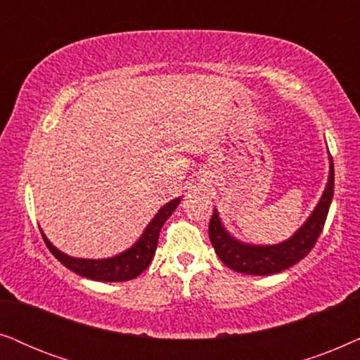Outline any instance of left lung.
Returning <instances> with one entry per match:
<instances>
[{
	"mask_svg": "<svg viewBox=\"0 0 360 360\" xmlns=\"http://www.w3.org/2000/svg\"><path fill=\"white\" fill-rule=\"evenodd\" d=\"M334 194V162L329 155V177L318 205L309 215L303 227L296 230L295 236L276 245H252L233 238L222 227L217 210L214 209L209 222V238L217 257L232 270L245 275H273L308 255L323 232L326 217H328L330 200Z\"/></svg>",
	"mask_w": 360,
	"mask_h": 360,
	"instance_id": "1",
	"label": "left lung"
}]
</instances>
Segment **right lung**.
<instances>
[{
  "label": "right lung",
  "mask_w": 360,
  "mask_h": 360,
  "mask_svg": "<svg viewBox=\"0 0 360 360\" xmlns=\"http://www.w3.org/2000/svg\"><path fill=\"white\" fill-rule=\"evenodd\" d=\"M181 202V198L172 199L171 202L162 205L160 212L155 215V219L151 220L148 225L143 236L138 238V242L131 248H128L127 252L120 253V255L113 258H103V260H87V258H74L65 255L60 250L52 245L47 240V237L42 233L47 248H49L52 255L59 260L62 265L69 268L77 275L90 278L95 281H127L133 280L138 275H141L143 271L150 266V263L155 257L156 247H158V238H160V230L169 215L174 212L177 204Z\"/></svg>",
  "instance_id": "right-lung-1"
}]
</instances>
